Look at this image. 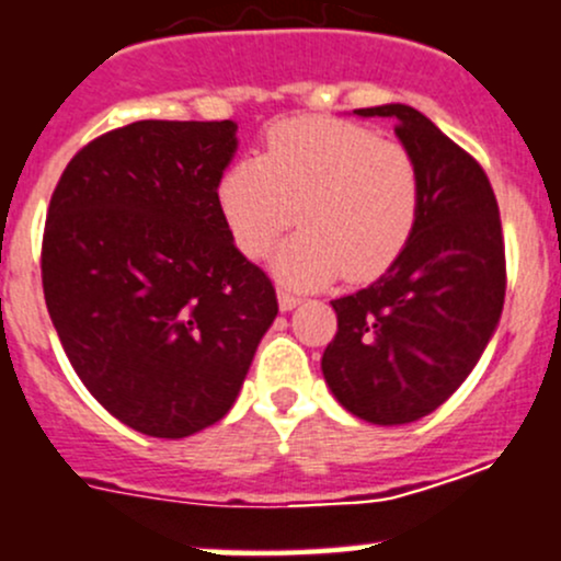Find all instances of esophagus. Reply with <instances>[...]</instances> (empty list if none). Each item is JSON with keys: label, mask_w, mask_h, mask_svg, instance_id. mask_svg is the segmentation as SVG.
<instances>
[{"label": "esophagus", "mask_w": 561, "mask_h": 561, "mask_svg": "<svg viewBox=\"0 0 561 561\" xmlns=\"http://www.w3.org/2000/svg\"><path fill=\"white\" fill-rule=\"evenodd\" d=\"M276 298H279V309L282 311H293L300 304V298H296L293 293H287V290H279V296H276Z\"/></svg>", "instance_id": "34e87169"}]
</instances>
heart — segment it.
<instances>
[{
  "instance_id": "1",
  "label": "heart",
  "mask_w": 561,
  "mask_h": 561,
  "mask_svg": "<svg viewBox=\"0 0 561 561\" xmlns=\"http://www.w3.org/2000/svg\"><path fill=\"white\" fill-rule=\"evenodd\" d=\"M217 204L247 257H263L298 217L304 231L274 261L282 279L370 282L409 247L422 180L414 156L370 128L296 117L265 134L255 161L222 172Z\"/></svg>"
}]
</instances>
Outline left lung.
<instances>
[{"mask_svg": "<svg viewBox=\"0 0 561 561\" xmlns=\"http://www.w3.org/2000/svg\"><path fill=\"white\" fill-rule=\"evenodd\" d=\"M394 117L414 156L422 206L409 247L374 285L335 298L322 355L330 392L374 424H409L449 400L486 350L505 300L497 198L470 152L409 104L355 110Z\"/></svg>", "mask_w": 561, "mask_h": 561, "instance_id": "obj_1", "label": "left lung"}]
</instances>
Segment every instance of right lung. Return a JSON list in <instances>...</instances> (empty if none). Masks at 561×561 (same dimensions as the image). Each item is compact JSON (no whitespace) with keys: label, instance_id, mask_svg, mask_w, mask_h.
Segmentation results:
<instances>
[{"label":"right lung","instance_id":"add662e5","mask_svg":"<svg viewBox=\"0 0 561 561\" xmlns=\"http://www.w3.org/2000/svg\"><path fill=\"white\" fill-rule=\"evenodd\" d=\"M233 152V121L128 123L82 147L47 206L53 328L88 392L152 438L220 422L279 311L217 204Z\"/></svg>","mask_w":561,"mask_h":561}]
</instances>
